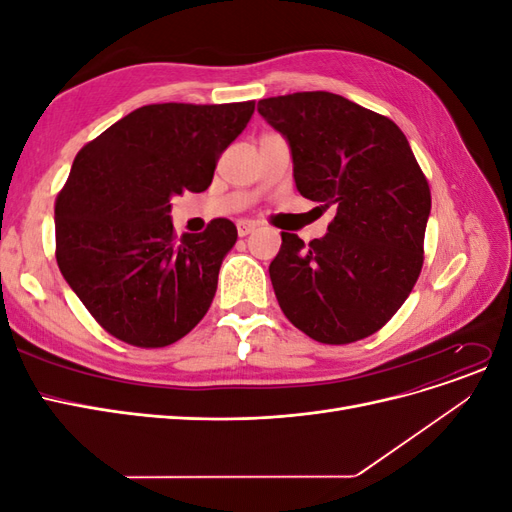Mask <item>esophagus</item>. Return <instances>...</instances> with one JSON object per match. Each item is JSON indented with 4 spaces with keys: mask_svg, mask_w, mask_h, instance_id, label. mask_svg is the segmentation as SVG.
I'll return each mask as SVG.
<instances>
[{
    "mask_svg": "<svg viewBox=\"0 0 512 512\" xmlns=\"http://www.w3.org/2000/svg\"><path fill=\"white\" fill-rule=\"evenodd\" d=\"M254 228H256V224H254V222H250V220H241V222H237V232H239V237H247V235H250V232H254Z\"/></svg>",
    "mask_w": 512,
    "mask_h": 512,
    "instance_id": "1",
    "label": "esophagus"
}]
</instances>
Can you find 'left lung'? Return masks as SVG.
Instances as JSON below:
<instances>
[{"label": "left lung", "instance_id": "obj_1", "mask_svg": "<svg viewBox=\"0 0 512 512\" xmlns=\"http://www.w3.org/2000/svg\"><path fill=\"white\" fill-rule=\"evenodd\" d=\"M290 147L301 196L335 207L327 235L305 245L282 232L269 265L286 318L322 344L376 333L423 267L429 185L408 138L389 117L329 91L258 102Z\"/></svg>", "mask_w": 512, "mask_h": 512}]
</instances>
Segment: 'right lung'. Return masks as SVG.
<instances>
[{"instance_id": "right-lung-1", "label": "right lung", "mask_w": 512, "mask_h": 512, "mask_svg": "<svg viewBox=\"0 0 512 512\" xmlns=\"http://www.w3.org/2000/svg\"><path fill=\"white\" fill-rule=\"evenodd\" d=\"M254 102L149 104L87 143L55 203L57 265L102 327L162 348L203 320L237 226L175 239L170 198L205 192Z\"/></svg>"}]
</instances>
